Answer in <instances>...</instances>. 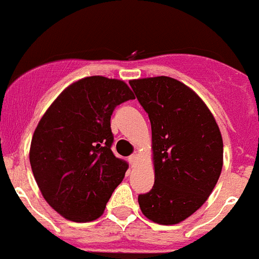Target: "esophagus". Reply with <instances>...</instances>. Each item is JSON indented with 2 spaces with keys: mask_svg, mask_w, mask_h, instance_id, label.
I'll list each match as a JSON object with an SVG mask.
<instances>
[{
  "mask_svg": "<svg viewBox=\"0 0 259 259\" xmlns=\"http://www.w3.org/2000/svg\"><path fill=\"white\" fill-rule=\"evenodd\" d=\"M129 161H130V164H132L133 167H134V165H136V164H137V161H138V155L133 154L132 156L129 157Z\"/></svg>",
  "mask_w": 259,
  "mask_h": 259,
  "instance_id": "1",
  "label": "esophagus"
}]
</instances>
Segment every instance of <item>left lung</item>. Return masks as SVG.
<instances>
[{"instance_id":"left-lung-1","label":"left lung","mask_w":259,"mask_h":259,"mask_svg":"<svg viewBox=\"0 0 259 259\" xmlns=\"http://www.w3.org/2000/svg\"><path fill=\"white\" fill-rule=\"evenodd\" d=\"M152 132L155 184L138 195L143 215L170 226L207 201L223 168V139L212 113L180 80L154 76L130 80Z\"/></svg>"}]
</instances>
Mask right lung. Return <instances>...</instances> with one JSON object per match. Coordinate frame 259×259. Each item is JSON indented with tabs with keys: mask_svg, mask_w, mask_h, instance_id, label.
Masks as SVG:
<instances>
[{
	"mask_svg": "<svg viewBox=\"0 0 259 259\" xmlns=\"http://www.w3.org/2000/svg\"><path fill=\"white\" fill-rule=\"evenodd\" d=\"M134 99L123 80L94 75L76 80L47 109L33 133L30 163L42 197L73 222L102 217L127 163L113 155L111 116Z\"/></svg>",
	"mask_w": 259,
	"mask_h": 259,
	"instance_id": "1",
	"label": "right lung"
}]
</instances>
